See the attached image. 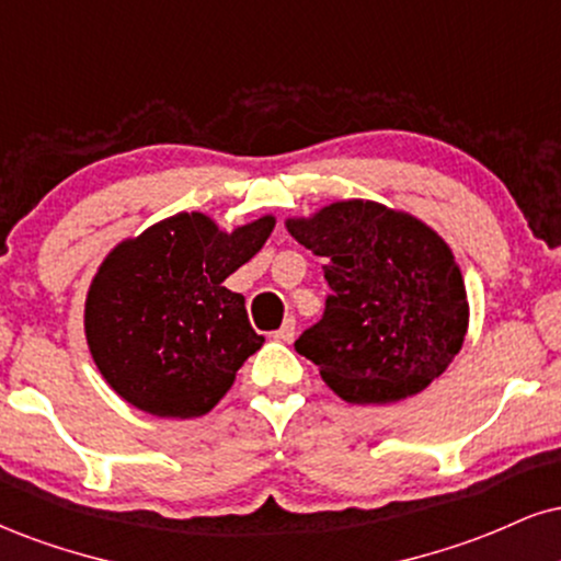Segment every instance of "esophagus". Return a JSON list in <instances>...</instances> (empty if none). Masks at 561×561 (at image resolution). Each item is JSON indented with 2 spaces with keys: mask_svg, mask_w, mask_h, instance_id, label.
<instances>
[{
  "mask_svg": "<svg viewBox=\"0 0 561 561\" xmlns=\"http://www.w3.org/2000/svg\"><path fill=\"white\" fill-rule=\"evenodd\" d=\"M272 336L276 342H285V345H289V342L295 340V319H287Z\"/></svg>",
  "mask_w": 561,
  "mask_h": 561,
  "instance_id": "1",
  "label": "esophagus"
}]
</instances>
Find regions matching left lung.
I'll return each instance as SVG.
<instances>
[{
    "label": "left lung",
    "instance_id": "left-lung-1",
    "mask_svg": "<svg viewBox=\"0 0 561 561\" xmlns=\"http://www.w3.org/2000/svg\"><path fill=\"white\" fill-rule=\"evenodd\" d=\"M287 232L323 259V319L295 342L327 387L353 404L408 400L462 350L468 289L447 240L417 216L350 198L287 216Z\"/></svg>",
    "mask_w": 561,
    "mask_h": 561
}]
</instances>
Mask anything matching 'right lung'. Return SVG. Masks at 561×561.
Wrapping results in <instances>:
<instances>
[{
  "mask_svg": "<svg viewBox=\"0 0 561 561\" xmlns=\"http://www.w3.org/2000/svg\"><path fill=\"white\" fill-rule=\"evenodd\" d=\"M276 216L221 229L180 211L104 255L85 295V342L104 381L157 417L211 413L261 350L245 298L225 287L261 251Z\"/></svg>",
  "mask_w": 561,
  "mask_h": 561,
  "instance_id": "add662e5",
  "label": "right lung"
}]
</instances>
